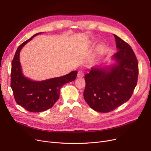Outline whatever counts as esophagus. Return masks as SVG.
Masks as SVG:
<instances>
[{
  "label": "esophagus",
  "mask_w": 151,
  "mask_h": 151,
  "mask_svg": "<svg viewBox=\"0 0 151 151\" xmlns=\"http://www.w3.org/2000/svg\"><path fill=\"white\" fill-rule=\"evenodd\" d=\"M83 76H84V73H83V71L80 70V71H78V75H77L78 78H82V77H83Z\"/></svg>",
  "instance_id": "1"
}]
</instances>
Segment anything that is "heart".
<instances>
[{
  "label": "heart",
  "mask_w": 151,
  "mask_h": 151,
  "mask_svg": "<svg viewBox=\"0 0 151 151\" xmlns=\"http://www.w3.org/2000/svg\"><path fill=\"white\" fill-rule=\"evenodd\" d=\"M103 49H104L103 45H101V46L99 47V51H101V50H103Z\"/></svg>",
  "instance_id": "obj_1"
}]
</instances>
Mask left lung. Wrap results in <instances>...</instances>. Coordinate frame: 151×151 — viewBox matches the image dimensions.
<instances>
[{
    "label": "left lung",
    "instance_id": "obj_1",
    "mask_svg": "<svg viewBox=\"0 0 151 151\" xmlns=\"http://www.w3.org/2000/svg\"><path fill=\"white\" fill-rule=\"evenodd\" d=\"M119 50L112 58L116 64L110 67H92L85 75L84 99L99 112L113 111L132 97L138 77V62L132 48L116 35Z\"/></svg>",
    "mask_w": 151,
    "mask_h": 151
}]
</instances>
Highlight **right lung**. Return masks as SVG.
Listing matches in <instances>:
<instances>
[{"mask_svg": "<svg viewBox=\"0 0 151 151\" xmlns=\"http://www.w3.org/2000/svg\"><path fill=\"white\" fill-rule=\"evenodd\" d=\"M32 36L18 47L12 62L10 86L17 103L31 112H41L53 107L60 96V90L63 84L73 81L77 71L60 77L41 81H35L25 77L19 62V52L24 45L31 41Z\"/></svg>", "mask_w": 151, "mask_h": 151, "instance_id": "obj_1", "label": "right lung"}]
</instances>
